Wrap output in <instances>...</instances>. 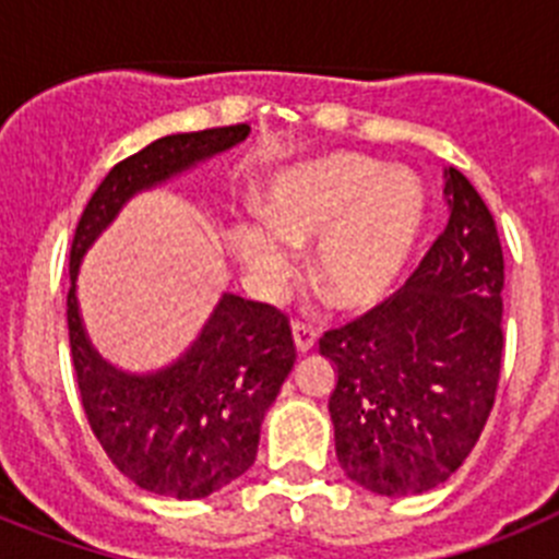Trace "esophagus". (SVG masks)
Wrapping results in <instances>:
<instances>
[{"mask_svg": "<svg viewBox=\"0 0 559 559\" xmlns=\"http://www.w3.org/2000/svg\"><path fill=\"white\" fill-rule=\"evenodd\" d=\"M290 333H294V344H296V353H310L316 344V330L308 328L302 322H294L290 324Z\"/></svg>", "mask_w": 559, "mask_h": 559, "instance_id": "esophagus-1", "label": "esophagus"}]
</instances>
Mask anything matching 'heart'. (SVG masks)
<instances>
[{
  "label": "heart",
  "mask_w": 559,
  "mask_h": 559,
  "mask_svg": "<svg viewBox=\"0 0 559 559\" xmlns=\"http://www.w3.org/2000/svg\"><path fill=\"white\" fill-rule=\"evenodd\" d=\"M426 221V190L406 167L360 153H328L276 170L263 212H240L229 246L249 283L276 294L294 269V246L313 243L310 276L335 308L386 299Z\"/></svg>",
  "instance_id": "1"
}]
</instances>
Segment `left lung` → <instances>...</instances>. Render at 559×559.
<instances>
[{
  "label": "left lung",
  "mask_w": 559,
  "mask_h": 559,
  "mask_svg": "<svg viewBox=\"0 0 559 559\" xmlns=\"http://www.w3.org/2000/svg\"><path fill=\"white\" fill-rule=\"evenodd\" d=\"M442 179L448 226L406 288L319 341L335 369V456L378 496L448 481L481 437L501 374L496 221L456 167Z\"/></svg>",
  "instance_id": "obj_1"
}]
</instances>
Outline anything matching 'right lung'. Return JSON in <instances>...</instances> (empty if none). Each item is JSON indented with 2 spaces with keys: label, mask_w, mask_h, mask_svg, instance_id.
Instances as JSON below:
<instances>
[{
  "label": "right lung",
  "mask_w": 559,
  "mask_h": 559,
  "mask_svg": "<svg viewBox=\"0 0 559 559\" xmlns=\"http://www.w3.org/2000/svg\"><path fill=\"white\" fill-rule=\"evenodd\" d=\"M249 133V126L170 133L114 165L88 199L69 254V347L88 426L133 484L179 501L212 496L254 464L263 417L296 360L288 319L224 290L179 358L131 372L114 367L88 338L78 274L128 201L192 173Z\"/></svg>",
  "instance_id": "add662e5"
}]
</instances>
